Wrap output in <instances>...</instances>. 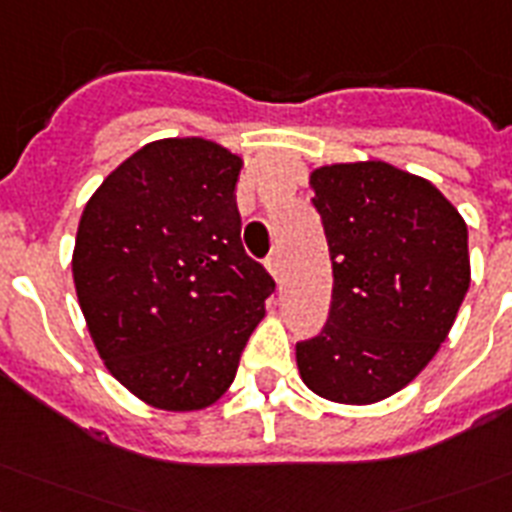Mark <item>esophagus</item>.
<instances>
[{"label": "esophagus", "instance_id": "1", "mask_svg": "<svg viewBox=\"0 0 512 512\" xmlns=\"http://www.w3.org/2000/svg\"><path fill=\"white\" fill-rule=\"evenodd\" d=\"M265 265H268V271H271L273 279L281 281V276H284V260H281L279 249H273L271 255H268V260H265Z\"/></svg>", "mask_w": 512, "mask_h": 512}]
</instances>
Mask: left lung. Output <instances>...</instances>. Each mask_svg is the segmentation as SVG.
Masks as SVG:
<instances>
[{"mask_svg": "<svg viewBox=\"0 0 512 512\" xmlns=\"http://www.w3.org/2000/svg\"><path fill=\"white\" fill-rule=\"evenodd\" d=\"M332 260V305L297 342L300 377L337 404L409 385L446 340L470 287L468 225L436 185L385 162L311 175Z\"/></svg>", "mask_w": 512, "mask_h": 512, "instance_id": "left-lung-1", "label": "left lung"}]
</instances>
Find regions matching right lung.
Returning <instances> with one entry per match:
<instances>
[{"instance_id":"add662e5","label":"right lung","mask_w":512,"mask_h":512,"mask_svg":"<svg viewBox=\"0 0 512 512\" xmlns=\"http://www.w3.org/2000/svg\"><path fill=\"white\" fill-rule=\"evenodd\" d=\"M241 159L201 138L148 143L79 220L74 284L100 358L159 409L215 404L276 281L241 247Z\"/></svg>"}]
</instances>
